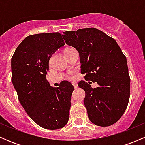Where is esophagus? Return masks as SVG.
Segmentation results:
<instances>
[{
    "instance_id": "1",
    "label": "esophagus",
    "mask_w": 145,
    "mask_h": 145,
    "mask_svg": "<svg viewBox=\"0 0 145 145\" xmlns=\"http://www.w3.org/2000/svg\"><path fill=\"white\" fill-rule=\"evenodd\" d=\"M73 86H74V88H77V87H78V84H77V83H76V82H74V83H72Z\"/></svg>"
}]
</instances>
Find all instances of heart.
<instances>
[{"mask_svg": "<svg viewBox=\"0 0 145 145\" xmlns=\"http://www.w3.org/2000/svg\"><path fill=\"white\" fill-rule=\"evenodd\" d=\"M71 49H72V48H66L64 50V52H67V51L69 50H71ZM73 74V71H72V72H70V74L68 76V78H69V79H71V78H72V76H71V74Z\"/></svg>", "mask_w": 145, "mask_h": 145, "instance_id": "b5f03b06", "label": "heart"}]
</instances>
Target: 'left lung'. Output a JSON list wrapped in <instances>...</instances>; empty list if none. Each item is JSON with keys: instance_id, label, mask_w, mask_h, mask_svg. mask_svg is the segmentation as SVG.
<instances>
[{"instance_id": "obj_1", "label": "left lung", "mask_w": 145, "mask_h": 145, "mask_svg": "<svg viewBox=\"0 0 145 145\" xmlns=\"http://www.w3.org/2000/svg\"><path fill=\"white\" fill-rule=\"evenodd\" d=\"M63 33L66 43L79 52L81 73L86 74V81H79L78 86L86 93L83 102L89 119L99 126L113 125L129 102L131 79L126 57L113 38L95 28ZM93 82L99 84L97 88L91 87Z\"/></svg>"}]
</instances>
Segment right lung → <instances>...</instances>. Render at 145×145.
I'll use <instances>...</instances> for the list:
<instances>
[{"mask_svg": "<svg viewBox=\"0 0 145 145\" xmlns=\"http://www.w3.org/2000/svg\"><path fill=\"white\" fill-rule=\"evenodd\" d=\"M64 45L58 32L30 35L12 57V82L19 101L29 117L45 129L63 128L69 118L73 85L64 81L53 88L46 79L51 56Z\"/></svg>", "mask_w": 145, "mask_h": 145, "instance_id": "obj_1", "label": "right lung"}]
</instances>
